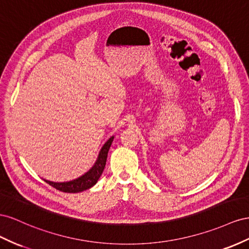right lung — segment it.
Segmentation results:
<instances>
[{
    "mask_svg": "<svg viewBox=\"0 0 249 249\" xmlns=\"http://www.w3.org/2000/svg\"><path fill=\"white\" fill-rule=\"evenodd\" d=\"M112 141H113V137H111L107 142H106L104 146L102 147L100 153H99L98 160L95 162L94 167L91 168L89 172L80 176L79 178L67 181V182H53L50 180H45V181L49 183L50 186L55 188L56 190L65 192V193H79V192L85 191L95 186L98 179L100 178V176L104 170V167L106 165V160H107L108 150Z\"/></svg>",
    "mask_w": 249,
    "mask_h": 249,
    "instance_id": "obj_1",
    "label": "right lung"
}]
</instances>
